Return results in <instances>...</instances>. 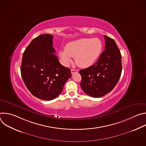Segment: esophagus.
Masks as SVG:
<instances>
[{"label": "esophagus", "mask_w": 146, "mask_h": 146, "mask_svg": "<svg viewBox=\"0 0 146 146\" xmlns=\"http://www.w3.org/2000/svg\"><path fill=\"white\" fill-rule=\"evenodd\" d=\"M78 70L77 69H71V73L72 74H74V73H78Z\"/></svg>", "instance_id": "obj_1"}]
</instances>
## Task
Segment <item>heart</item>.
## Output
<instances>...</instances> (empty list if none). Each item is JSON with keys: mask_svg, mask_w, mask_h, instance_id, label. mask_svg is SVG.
Returning <instances> with one entry per match:
<instances>
[{"mask_svg": "<svg viewBox=\"0 0 146 146\" xmlns=\"http://www.w3.org/2000/svg\"><path fill=\"white\" fill-rule=\"evenodd\" d=\"M102 48L101 41L98 38H82L68 43L65 50L59 51L62 64L68 66L74 56L76 63L81 68L91 66L99 56Z\"/></svg>", "mask_w": 146, "mask_h": 146, "instance_id": "heart-1", "label": "heart"}]
</instances>
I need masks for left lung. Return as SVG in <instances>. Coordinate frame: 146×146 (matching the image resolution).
<instances>
[{
    "label": "left lung",
    "mask_w": 146,
    "mask_h": 146,
    "mask_svg": "<svg viewBox=\"0 0 146 146\" xmlns=\"http://www.w3.org/2000/svg\"><path fill=\"white\" fill-rule=\"evenodd\" d=\"M105 50L96 63L79 71L80 86L86 94L99 98L106 95L115 87L122 72L121 54L115 41L106 36Z\"/></svg>",
    "instance_id": "left-lung-1"
}]
</instances>
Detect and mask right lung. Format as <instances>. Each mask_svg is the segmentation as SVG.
Returning a JSON list of instances; mask_svg holds the SVG:
<instances>
[{
	"label": "right lung",
	"instance_id": "add662e5",
	"mask_svg": "<svg viewBox=\"0 0 146 146\" xmlns=\"http://www.w3.org/2000/svg\"><path fill=\"white\" fill-rule=\"evenodd\" d=\"M53 37L44 34L35 38L25 50L21 66V73L28 90L44 100L58 96L72 76L70 69L62 66L54 54Z\"/></svg>",
	"mask_w": 146,
	"mask_h": 146
}]
</instances>
